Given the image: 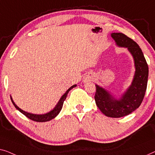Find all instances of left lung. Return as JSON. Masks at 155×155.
<instances>
[{"instance_id": "8db88e82", "label": "left lung", "mask_w": 155, "mask_h": 155, "mask_svg": "<svg viewBox=\"0 0 155 155\" xmlns=\"http://www.w3.org/2000/svg\"><path fill=\"white\" fill-rule=\"evenodd\" d=\"M118 47L127 48L134 61L135 73L131 84L120 96L95 84V103L107 117L119 118L130 114L140 107L145 96L148 79V65L139 45L122 33H112Z\"/></svg>"}]
</instances>
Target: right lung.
I'll return each mask as SVG.
<instances>
[{"label":"right lung","instance_id":"1","mask_svg":"<svg viewBox=\"0 0 155 155\" xmlns=\"http://www.w3.org/2000/svg\"><path fill=\"white\" fill-rule=\"evenodd\" d=\"M76 86H77V85L76 84L73 85L72 86H71L70 88H69L68 90H67L66 92L64 93V94L60 97V100H59L58 103H57L55 107H54L52 110L50 111V112L45 113V114H32V113L25 112V111H24L23 110H21V109L19 108V107L15 103V102L13 101L11 95H10V98H11L12 103H13V104H14V106L15 107V108H16L17 110H18L21 113H22L24 115H25L26 117H28V118L31 119V120H33V121H37V122H45V121H51V120H52V119L55 118V117L58 116L59 113L60 112L61 110H62L63 103H64V101L65 100V99H66L67 94H68L69 91H71V89H72L73 88H74V87H76Z\"/></svg>","mask_w":155,"mask_h":155}]
</instances>
